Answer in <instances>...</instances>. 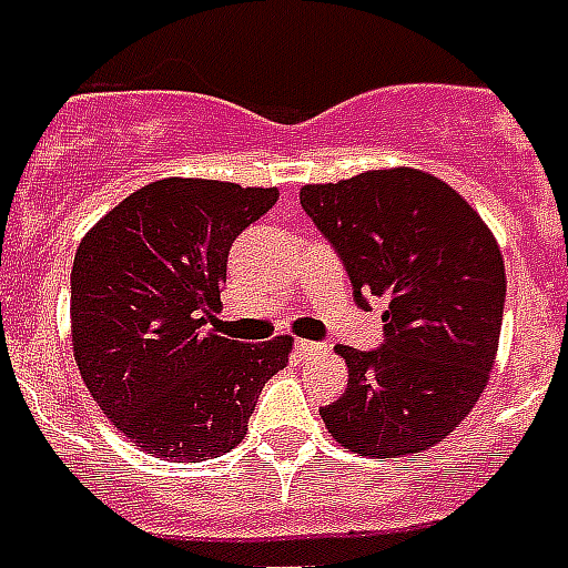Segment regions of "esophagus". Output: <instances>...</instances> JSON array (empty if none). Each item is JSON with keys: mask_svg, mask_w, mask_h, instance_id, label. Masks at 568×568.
<instances>
[{"mask_svg": "<svg viewBox=\"0 0 568 568\" xmlns=\"http://www.w3.org/2000/svg\"><path fill=\"white\" fill-rule=\"evenodd\" d=\"M320 343H311V339H296V355L305 357V355H316L320 352Z\"/></svg>", "mask_w": 568, "mask_h": 568, "instance_id": "obj_1", "label": "esophagus"}]
</instances>
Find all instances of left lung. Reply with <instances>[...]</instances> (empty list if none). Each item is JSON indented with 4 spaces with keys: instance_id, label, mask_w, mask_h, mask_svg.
I'll return each mask as SVG.
<instances>
[{
    "instance_id": "left-lung-1",
    "label": "left lung",
    "mask_w": 568,
    "mask_h": 568,
    "mask_svg": "<svg viewBox=\"0 0 568 568\" xmlns=\"http://www.w3.org/2000/svg\"><path fill=\"white\" fill-rule=\"evenodd\" d=\"M348 272L355 302L384 298V343L337 346L346 393L322 407L337 443L402 457L443 443L496 363L505 261L464 196L419 170H372L298 193Z\"/></svg>"
}]
</instances>
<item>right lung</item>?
I'll return each instance as SVG.
<instances>
[{"instance_id":"1","label":"right lung","mask_w":568,"mask_h":568,"mask_svg":"<svg viewBox=\"0 0 568 568\" xmlns=\"http://www.w3.org/2000/svg\"><path fill=\"white\" fill-rule=\"evenodd\" d=\"M278 202L275 187L152 181L81 240L70 278L72 352L90 396L146 455L199 464L246 437L290 337L240 343L205 331L231 243Z\"/></svg>"}]
</instances>
